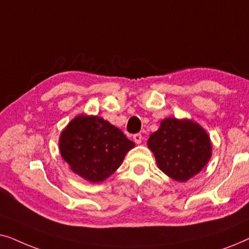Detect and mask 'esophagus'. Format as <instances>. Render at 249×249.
Here are the masks:
<instances>
[{
    "label": "esophagus",
    "mask_w": 249,
    "mask_h": 249,
    "mask_svg": "<svg viewBox=\"0 0 249 249\" xmlns=\"http://www.w3.org/2000/svg\"><path fill=\"white\" fill-rule=\"evenodd\" d=\"M134 141H135L136 144H141L142 141V134H136V135H134Z\"/></svg>",
    "instance_id": "34e87169"
}]
</instances>
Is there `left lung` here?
Listing matches in <instances>:
<instances>
[{
	"instance_id": "obj_1",
	"label": "left lung",
	"mask_w": 249,
	"mask_h": 249,
	"mask_svg": "<svg viewBox=\"0 0 249 249\" xmlns=\"http://www.w3.org/2000/svg\"><path fill=\"white\" fill-rule=\"evenodd\" d=\"M147 145L159 169L179 182H185L202 171L212 155L207 132L188 119L168 118L151 135Z\"/></svg>"
}]
</instances>
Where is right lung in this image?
Wrapping results in <instances>:
<instances>
[{
	"label": "right lung",
	"instance_id": "right-lung-1",
	"mask_svg": "<svg viewBox=\"0 0 249 249\" xmlns=\"http://www.w3.org/2000/svg\"><path fill=\"white\" fill-rule=\"evenodd\" d=\"M134 146L120 129L97 115H78L59 139L62 159L74 173L90 182L108 178Z\"/></svg>",
	"mask_w": 249,
	"mask_h": 249
}]
</instances>
